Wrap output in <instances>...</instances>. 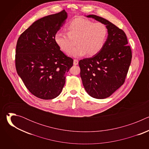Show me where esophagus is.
<instances>
[{
  "mask_svg": "<svg viewBox=\"0 0 149 149\" xmlns=\"http://www.w3.org/2000/svg\"><path fill=\"white\" fill-rule=\"evenodd\" d=\"M78 61L76 59H74V65H78Z\"/></svg>",
  "mask_w": 149,
  "mask_h": 149,
  "instance_id": "34e87169",
  "label": "esophagus"
}]
</instances>
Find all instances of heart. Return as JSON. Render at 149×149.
Here are the masks:
<instances>
[{
    "instance_id": "obj_1",
    "label": "heart",
    "mask_w": 149,
    "mask_h": 149,
    "mask_svg": "<svg viewBox=\"0 0 149 149\" xmlns=\"http://www.w3.org/2000/svg\"><path fill=\"white\" fill-rule=\"evenodd\" d=\"M66 33L58 32L54 40L60 49L65 53L73 47H77L68 54L74 57L86 55L93 56L98 54L104 47L107 36V28L101 22H95L84 18H75L65 28Z\"/></svg>"
}]
</instances>
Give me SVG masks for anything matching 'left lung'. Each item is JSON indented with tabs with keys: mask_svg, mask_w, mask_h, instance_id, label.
Wrapping results in <instances>:
<instances>
[{
	"mask_svg": "<svg viewBox=\"0 0 149 149\" xmlns=\"http://www.w3.org/2000/svg\"><path fill=\"white\" fill-rule=\"evenodd\" d=\"M87 16L105 25L108 37L98 54L79 61L80 76L85 90L91 97L104 99L124 84L131 63L132 50L122 29L100 16Z\"/></svg>",
	"mask_w": 149,
	"mask_h": 149,
	"instance_id": "obj_1",
	"label": "left lung"
}]
</instances>
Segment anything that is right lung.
Segmentation results:
<instances>
[{"label":"right lung","mask_w":149,"mask_h":149,"mask_svg":"<svg viewBox=\"0 0 149 149\" xmlns=\"http://www.w3.org/2000/svg\"><path fill=\"white\" fill-rule=\"evenodd\" d=\"M67 18L65 10L42 17L18 38L17 73L27 89L39 98L58 97L65 85V74L73 65V59L63 54L54 40Z\"/></svg>","instance_id":"obj_1"}]
</instances>
